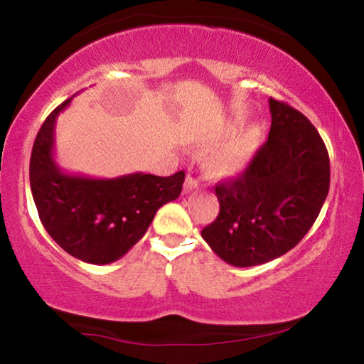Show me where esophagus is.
<instances>
[{
	"label": "esophagus",
	"mask_w": 364,
	"mask_h": 364,
	"mask_svg": "<svg viewBox=\"0 0 364 364\" xmlns=\"http://www.w3.org/2000/svg\"><path fill=\"white\" fill-rule=\"evenodd\" d=\"M198 184H199L198 178H194L193 175H188L186 183H184V193H189V191H193V189H196Z\"/></svg>",
	"instance_id": "obj_1"
}]
</instances>
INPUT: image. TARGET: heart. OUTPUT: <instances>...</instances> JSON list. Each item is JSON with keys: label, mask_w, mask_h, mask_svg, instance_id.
I'll list each match as a JSON object with an SVG mask.
<instances>
[{"label": "heart", "mask_w": 364, "mask_h": 364, "mask_svg": "<svg viewBox=\"0 0 364 364\" xmlns=\"http://www.w3.org/2000/svg\"><path fill=\"white\" fill-rule=\"evenodd\" d=\"M253 147V135L250 132H242L227 142L220 150L210 156L209 170L214 175H229L235 171L247 156L250 155Z\"/></svg>", "instance_id": "b5f03b06"}]
</instances>
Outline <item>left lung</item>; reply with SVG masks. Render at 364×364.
<instances>
[{"label": "left lung", "instance_id": "left-lung-1", "mask_svg": "<svg viewBox=\"0 0 364 364\" xmlns=\"http://www.w3.org/2000/svg\"><path fill=\"white\" fill-rule=\"evenodd\" d=\"M268 140L245 171L219 183L220 210L200 235L232 267L268 263L307 234L328 194V151L302 112L269 97Z\"/></svg>", "mask_w": 364, "mask_h": 364}]
</instances>
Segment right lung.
I'll use <instances>...</instances> for the list:
<instances>
[{"label":"right lung","instance_id":"add662e5","mask_svg":"<svg viewBox=\"0 0 364 364\" xmlns=\"http://www.w3.org/2000/svg\"><path fill=\"white\" fill-rule=\"evenodd\" d=\"M50 112L32 147L31 191L42 225L58 247L91 264L122 258L145 235L161 205L181 194L184 171L171 176L130 173L90 178L63 171L53 156L57 117Z\"/></svg>","mask_w":364,"mask_h":364}]
</instances>
